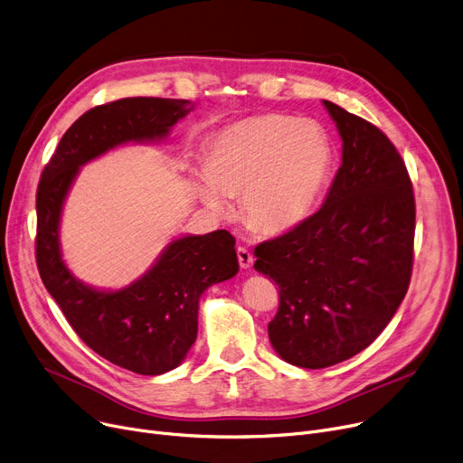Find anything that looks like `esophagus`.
I'll return each mask as SVG.
<instances>
[{"instance_id":"1","label":"esophagus","mask_w":463,"mask_h":463,"mask_svg":"<svg viewBox=\"0 0 463 463\" xmlns=\"http://www.w3.org/2000/svg\"><path fill=\"white\" fill-rule=\"evenodd\" d=\"M236 257H238V262H240V266L244 270H248V269H251V264H253V255L246 250V248H236Z\"/></svg>"}]
</instances>
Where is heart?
I'll use <instances>...</instances> for the list:
<instances>
[{
    "mask_svg": "<svg viewBox=\"0 0 463 463\" xmlns=\"http://www.w3.org/2000/svg\"><path fill=\"white\" fill-rule=\"evenodd\" d=\"M334 168L328 133L311 119L257 114L217 131L194 189L213 212L241 194V217L260 234L295 229L319 203Z\"/></svg>",
    "mask_w": 463,
    "mask_h": 463,
    "instance_id": "1",
    "label": "heart"
}]
</instances>
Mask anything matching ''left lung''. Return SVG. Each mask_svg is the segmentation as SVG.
<instances>
[{
  "mask_svg": "<svg viewBox=\"0 0 463 463\" xmlns=\"http://www.w3.org/2000/svg\"><path fill=\"white\" fill-rule=\"evenodd\" d=\"M323 103L344 140L326 201L253 251L255 270L279 288L272 347L307 370L354 356L391 323L411 281L417 215L396 146L368 119Z\"/></svg>",
  "mask_w": 463,
  "mask_h": 463,
  "instance_id": "1",
  "label": "left lung"
}]
</instances>
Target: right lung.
Here are the masks:
<instances>
[{
    "label": "right lung",
    "mask_w": 463,
    "mask_h": 463,
    "mask_svg": "<svg viewBox=\"0 0 463 463\" xmlns=\"http://www.w3.org/2000/svg\"><path fill=\"white\" fill-rule=\"evenodd\" d=\"M191 101L128 97L84 112L61 137L37 185L39 276L82 342L140 375L175 370L197 339L199 298L238 272L234 236L213 231L170 244L154 269L121 290H95L72 276L60 253V215L79 166L118 144L168 135Z\"/></svg>",
    "instance_id": "right-lung-1"
}]
</instances>
